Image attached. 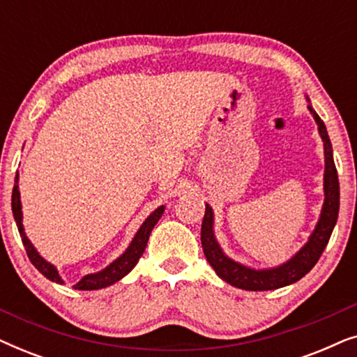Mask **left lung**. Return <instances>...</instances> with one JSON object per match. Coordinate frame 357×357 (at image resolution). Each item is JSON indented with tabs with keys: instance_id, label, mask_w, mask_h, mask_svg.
Masks as SVG:
<instances>
[{
	"instance_id": "1",
	"label": "left lung",
	"mask_w": 357,
	"mask_h": 357,
	"mask_svg": "<svg viewBox=\"0 0 357 357\" xmlns=\"http://www.w3.org/2000/svg\"><path fill=\"white\" fill-rule=\"evenodd\" d=\"M310 110L312 116L317 121L319 126L320 138L324 141V153H325V174H324V192L325 199L324 206H321L320 219L317 222L314 232L310 234L309 241L299 252L296 253L291 260L282 263L280 266L266 268V270H255V268H248L242 263L234 261L229 258L222 248L219 247L214 236V213L213 208L206 203V209H204V218L202 224V245L203 252L209 265L214 268L218 276L229 282L231 286L241 287L245 291H271L278 289V287L289 286L292 282L299 281L304 278L315 263L319 261L321 253H324L326 243L330 241L331 232L338 219L340 211V182L338 174H336L335 160H333V149H331V143L326 133V126L314 107L307 105Z\"/></svg>"
}]
</instances>
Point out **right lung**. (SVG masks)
I'll use <instances>...</instances> for the list:
<instances>
[{"mask_svg":"<svg viewBox=\"0 0 357 357\" xmlns=\"http://www.w3.org/2000/svg\"><path fill=\"white\" fill-rule=\"evenodd\" d=\"M19 172L16 174V178H14V188H13V198H11V206H13V214H14V221L17 224L19 234H21L22 243L26 247L27 257L29 260L32 261V265L37 268L38 271L42 273L47 280H50L53 282H58V284H63L61 276L58 275V270L52 263H48L45 258L38 255V252L36 250V247L32 245V242L29 241L26 232H24V226H22V204H21V193H19ZM165 206H159L154 213H151L146 221L141 224V227L138 229V232L135 234L133 241L128 245V248L121 253V255L110 263L109 266L104 268L102 271L97 273H91V275H86L79 282H76L75 289L79 291H94V289H102V287H107L114 282L120 281L121 278L128 275V273L133 270L136 263L143 255L146 245H148L151 231H153L155 224L160 219V216L164 214Z\"/></svg>","mask_w":357,"mask_h":357,"instance_id":"obj_1","label":"right lung"}]
</instances>
